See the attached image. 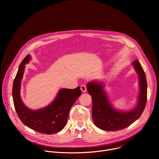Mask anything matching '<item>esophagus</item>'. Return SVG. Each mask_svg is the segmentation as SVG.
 <instances>
[{
  "label": "esophagus",
  "instance_id": "34e87169",
  "mask_svg": "<svg viewBox=\"0 0 159 159\" xmlns=\"http://www.w3.org/2000/svg\"><path fill=\"white\" fill-rule=\"evenodd\" d=\"M80 89L82 91V92H86L87 88H86V86L85 84H82L80 86Z\"/></svg>",
  "mask_w": 159,
  "mask_h": 159
}]
</instances>
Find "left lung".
Instances as JSON below:
<instances>
[{
  "label": "left lung",
  "instance_id": "left-lung-1",
  "mask_svg": "<svg viewBox=\"0 0 159 159\" xmlns=\"http://www.w3.org/2000/svg\"><path fill=\"white\" fill-rule=\"evenodd\" d=\"M139 75L140 93L137 107L129 112L115 111L107 101L103 86L96 82H89L88 93L92 99V116L95 126L105 131H114L126 128L137 120L143 113L147 102V80L146 75L138 60L133 63Z\"/></svg>",
  "mask_w": 159,
  "mask_h": 159
}]
</instances>
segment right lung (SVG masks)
<instances>
[{"mask_svg": "<svg viewBox=\"0 0 159 159\" xmlns=\"http://www.w3.org/2000/svg\"><path fill=\"white\" fill-rule=\"evenodd\" d=\"M30 58V56L28 55L21 62L13 81L12 95L14 106L20 120L26 126L39 133L52 135L65 127L71 108L82 91L80 86L72 89H62L50 105L36 111L28 109L21 101L20 87L24 64L29 62Z\"/></svg>", "mask_w": 159, "mask_h": 159, "instance_id": "1", "label": "right lung"}]
</instances>
